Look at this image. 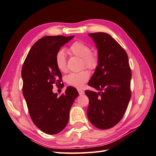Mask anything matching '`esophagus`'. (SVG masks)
I'll use <instances>...</instances> for the list:
<instances>
[{"label":"esophagus","instance_id":"obj_1","mask_svg":"<svg viewBox=\"0 0 156 156\" xmlns=\"http://www.w3.org/2000/svg\"><path fill=\"white\" fill-rule=\"evenodd\" d=\"M78 91L79 93V95H83V94H84V90H83L78 89Z\"/></svg>","mask_w":156,"mask_h":156}]
</instances>
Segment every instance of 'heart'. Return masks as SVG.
Wrapping results in <instances>:
<instances>
[{
	"label": "heart",
	"mask_w": 156,
	"mask_h": 156,
	"mask_svg": "<svg viewBox=\"0 0 156 156\" xmlns=\"http://www.w3.org/2000/svg\"><path fill=\"white\" fill-rule=\"evenodd\" d=\"M71 55L82 58V66L89 69H95L98 66V58L95 54L91 52V48L89 45L83 41H75L69 47ZM56 66L59 71L66 72L67 71L66 54L63 50L58 51L55 56ZM89 78L87 71H82L78 73H71L67 76V83L70 86L80 89Z\"/></svg>",
	"instance_id": "b5f03b06"
}]
</instances>
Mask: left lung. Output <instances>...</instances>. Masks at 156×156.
<instances>
[{"label":"left lung","mask_w":156,"mask_h":156,"mask_svg":"<svg viewBox=\"0 0 156 156\" xmlns=\"http://www.w3.org/2000/svg\"><path fill=\"white\" fill-rule=\"evenodd\" d=\"M98 48V65L88 84L100 90H85L89 100L87 117L98 129L111 128L122 119L131 98L132 73L128 56L105 33H89Z\"/></svg>","instance_id":"left-lung-1"}]
</instances>
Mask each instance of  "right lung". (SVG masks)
I'll list each match as a JSON object with an SVG mask.
<instances>
[{
  "instance_id": "right-lung-1",
  "label": "right lung",
  "mask_w": 156,
  "mask_h": 156,
  "mask_svg": "<svg viewBox=\"0 0 156 156\" xmlns=\"http://www.w3.org/2000/svg\"><path fill=\"white\" fill-rule=\"evenodd\" d=\"M73 36H46L35 42L28 53L22 69V93L34 124L48 134H56L66 127L69 110L78 95L68 87L58 97L53 84H61L62 74L55 63L61 47ZM63 84V83H62Z\"/></svg>"
}]
</instances>
